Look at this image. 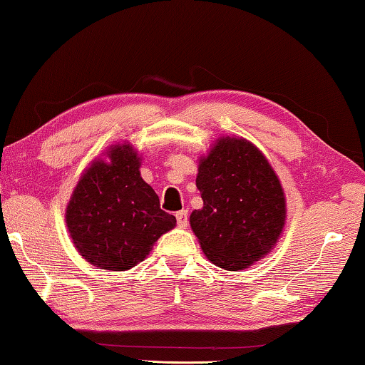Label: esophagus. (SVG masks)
<instances>
[{
	"mask_svg": "<svg viewBox=\"0 0 365 365\" xmlns=\"http://www.w3.org/2000/svg\"><path fill=\"white\" fill-rule=\"evenodd\" d=\"M175 217H177L178 227H187V225H188V211H187V210L178 211V212L175 214Z\"/></svg>",
	"mask_w": 365,
	"mask_h": 365,
	"instance_id": "1",
	"label": "esophagus"
}]
</instances>
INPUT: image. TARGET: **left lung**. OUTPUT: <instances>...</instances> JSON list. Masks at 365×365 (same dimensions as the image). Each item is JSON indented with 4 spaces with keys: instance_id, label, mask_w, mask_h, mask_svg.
Here are the masks:
<instances>
[{
    "instance_id": "left-lung-1",
    "label": "left lung",
    "mask_w": 365,
    "mask_h": 365,
    "mask_svg": "<svg viewBox=\"0 0 365 365\" xmlns=\"http://www.w3.org/2000/svg\"><path fill=\"white\" fill-rule=\"evenodd\" d=\"M203 207L190 224L205 255L219 268L237 271L258 262L281 235L286 200L264 155L242 138H221L196 177Z\"/></svg>"
}]
</instances>
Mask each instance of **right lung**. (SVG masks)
Instances as JSON below:
<instances>
[{"label":"right lung","instance_id":"1","mask_svg":"<svg viewBox=\"0 0 365 365\" xmlns=\"http://www.w3.org/2000/svg\"><path fill=\"white\" fill-rule=\"evenodd\" d=\"M96 160L74 188L66 224L78 252L102 269L125 271L143 262L177 219L160 210L159 196L143 180L130 144Z\"/></svg>","mask_w":365,"mask_h":365}]
</instances>
